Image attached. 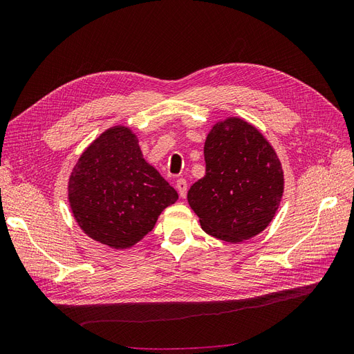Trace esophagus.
I'll return each instance as SVG.
<instances>
[{
  "label": "esophagus",
  "mask_w": 354,
  "mask_h": 354,
  "mask_svg": "<svg viewBox=\"0 0 354 354\" xmlns=\"http://www.w3.org/2000/svg\"><path fill=\"white\" fill-rule=\"evenodd\" d=\"M176 187L178 190V195L180 198H185L186 194H187V181L185 178H178L176 181Z\"/></svg>",
  "instance_id": "esophagus-1"
}]
</instances>
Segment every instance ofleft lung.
Returning <instances> with one entry per match:
<instances>
[{"instance_id":"left-lung-1","label":"left lung","mask_w":354,"mask_h":354,"mask_svg":"<svg viewBox=\"0 0 354 354\" xmlns=\"http://www.w3.org/2000/svg\"><path fill=\"white\" fill-rule=\"evenodd\" d=\"M205 176L187 192L190 208L211 236L238 243L261 233L281 205L285 178L279 156L260 130L229 116L209 130Z\"/></svg>"}]
</instances>
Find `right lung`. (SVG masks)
I'll return each mask as SVG.
<instances>
[{"mask_svg":"<svg viewBox=\"0 0 354 354\" xmlns=\"http://www.w3.org/2000/svg\"><path fill=\"white\" fill-rule=\"evenodd\" d=\"M177 199L174 187L146 162L127 125H113L93 140L68 181L69 207L80 229L120 251L140 242Z\"/></svg>","mask_w":354,"mask_h":354,"instance_id":"1","label":"right lung"}]
</instances>
